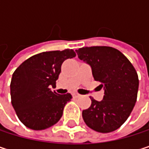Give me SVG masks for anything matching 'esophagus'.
<instances>
[{"label":"esophagus","instance_id":"34e87169","mask_svg":"<svg viewBox=\"0 0 149 149\" xmlns=\"http://www.w3.org/2000/svg\"><path fill=\"white\" fill-rule=\"evenodd\" d=\"M72 96H73V97H76V98H77V97H81V95H80V94H78V93H77V92H73V93H72Z\"/></svg>","mask_w":149,"mask_h":149}]
</instances>
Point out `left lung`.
Wrapping results in <instances>:
<instances>
[{
    "label": "left lung",
    "mask_w": 149,
    "mask_h": 149,
    "mask_svg": "<svg viewBox=\"0 0 149 149\" xmlns=\"http://www.w3.org/2000/svg\"><path fill=\"white\" fill-rule=\"evenodd\" d=\"M78 58L88 64L93 77L104 91L102 101L91 97V105L82 116L88 127L109 133L121 127L130 116L137 98L139 80L130 60L109 46H91L76 50Z\"/></svg>",
    "instance_id": "obj_1"
}]
</instances>
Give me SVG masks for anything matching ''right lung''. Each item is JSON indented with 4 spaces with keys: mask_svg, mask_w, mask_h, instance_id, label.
<instances>
[{
    "mask_svg": "<svg viewBox=\"0 0 149 149\" xmlns=\"http://www.w3.org/2000/svg\"><path fill=\"white\" fill-rule=\"evenodd\" d=\"M76 56L72 49L43 52L24 61L14 72L10 84L11 101L19 121L34 130L57 123L72 95L52 91L67 58Z\"/></svg>",
    "mask_w": 149,
    "mask_h": 149,
    "instance_id": "1",
    "label": "right lung"
}]
</instances>
